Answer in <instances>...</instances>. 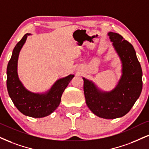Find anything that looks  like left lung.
<instances>
[{
	"instance_id": "1",
	"label": "left lung",
	"mask_w": 149,
	"mask_h": 149,
	"mask_svg": "<svg viewBox=\"0 0 149 149\" xmlns=\"http://www.w3.org/2000/svg\"><path fill=\"white\" fill-rule=\"evenodd\" d=\"M108 35L122 60V78L110 93L100 91L93 82L83 78L84 91L86 104L95 115L115 119L128 113L139 98L142 90V70L133 45L117 33L109 32Z\"/></svg>"
}]
</instances>
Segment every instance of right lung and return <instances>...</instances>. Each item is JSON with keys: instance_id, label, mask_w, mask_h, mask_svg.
Returning <instances> with one entry per match:
<instances>
[{"instance_id": "obj_1", "label": "right lung", "mask_w": 149, "mask_h": 149, "mask_svg": "<svg viewBox=\"0 0 149 149\" xmlns=\"http://www.w3.org/2000/svg\"><path fill=\"white\" fill-rule=\"evenodd\" d=\"M28 35L30 34H25L13 49L7 68V88L10 98L18 111L26 116L40 118L50 115L56 110L64 90L74 75L70 74L58 80L47 94H35L27 91L18 77L17 62L20 50Z\"/></svg>"}]
</instances>
